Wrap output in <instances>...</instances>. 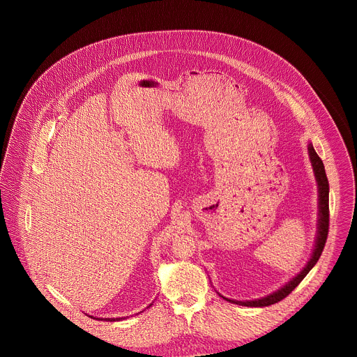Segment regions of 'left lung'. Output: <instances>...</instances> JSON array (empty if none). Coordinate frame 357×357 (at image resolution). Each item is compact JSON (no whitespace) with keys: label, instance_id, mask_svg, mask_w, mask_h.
Returning <instances> with one entry per match:
<instances>
[{"label":"left lung","instance_id":"left-lung-1","mask_svg":"<svg viewBox=\"0 0 357 357\" xmlns=\"http://www.w3.org/2000/svg\"><path fill=\"white\" fill-rule=\"evenodd\" d=\"M307 153H309V160L312 163V169L314 173V178L317 183V204H319V213H317V234H316V241H314V248L312 250L310 258L307 259L305 266L301 269L300 273H297L293 279H290L284 286H282L279 290L257 298V300H249V301H236V300H231L227 298L224 296L220 294V297H222L224 300L232 303V304H238L242 306H252V307H264V306L272 305L276 304L279 301H282L283 298H286L300 283L301 280L305 278L309 273V271L316 265L317 259L320 258L321 252L324 249L326 245V239L328 235V180L326 176V170H324V165L321 162V159L319 158V155L314 151L312 143L307 144Z\"/></svg>","mask_w":357,"mask_h":357}]
</instances>
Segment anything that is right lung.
<instances>
[{"instance_id": "right-lung-1", "label": "right lung", "mask_w": 357, "mask_h": 357, "mask_svg": "<svg viewBox=\"0 0 357 357\" xmlns=\"http://www.w3.org/2000/svg\"><path fill=\"white\" fill-rule=\"evenodd\" d=\"M151 305H153V304H150L149 307ZM91 317H92V316H91ZM98 319H99V317H98ZM104 320H109V321H115V320H116V321H118V320H123V317H116V319H104Z\"/></svg>"}]
</instances>
